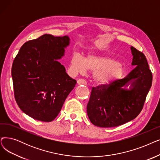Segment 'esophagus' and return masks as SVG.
<instances>
[{"mask_svg": "<svg viewBox=\"0 0 160 160\" xmlns=\"http://www.w3.org/2000/svg\"><path fill=\"white\" fill-rule=\"evenodd\" d=\"M77 84L80 85V84H84V85H86V81L84 79H78L77 80Z\"/></svg>", "mask_w": 160, "mask_h": 160, "instance_id": "1", "label": "esophagus"}]
</instances>
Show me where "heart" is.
<instances>
[{
  "instance_id": "1",
  "label": "heart",
  "mask_w": 160,
  "mask_h": 160,
  "mask_svg": "<svg viewBox=\"0 0 160 160\" xmlns=\"http://www.w3.org/2000/svg\"><path fill=\"white\" fill-rule=\"evenodd\" d=\"M70 70L74 74H84L87 70L93 71V79L99 85H107L121 78L123 66L116 60L105 55L92 52L84 59L75 53L71 59Z\"/></svg>"
}]
</instances>
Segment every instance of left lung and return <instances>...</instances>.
<instances>
[{"label":"left lung","instance_id":"obj_1","mask_svg":"<svg viewBox=\"0 0 160 160\" xmlns=\"http://www.w3.org/2000/svg\"><path fill=\"white\" fill-rule=\"evenodd\" d=\"M131 65L136 67L125 78L93 87L87 105L89 120L100 128L126 123L140 114L152 86V74L144 54L131 46ZM129 83V90L124 88Z\"/></svg>","mask_w":160,"mask_h":160}]
</instances>
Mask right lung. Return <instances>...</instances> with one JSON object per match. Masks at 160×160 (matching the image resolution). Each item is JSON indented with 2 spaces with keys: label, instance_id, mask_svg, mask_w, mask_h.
I'll list each match as a JSON object with an SVG mask.
<instances>
[{
  "label": "right lung",
  "instance_id": "add662e5",
  "mask_svg": "<svg viewBox=\"0 0 160 160\" xmlns=\"http://www.w3.org/2000/svg\"><path fill=\"white\" fill-rule=\"evenodd\" d=\"M69 40L67 36L44 34L25 42L13 60L15 99L20 109L33 119L53 120L76 84L58 61Z\"/></svg>",
  "mask_w": 160,
  "mask_h": 160
}]
</instances>
